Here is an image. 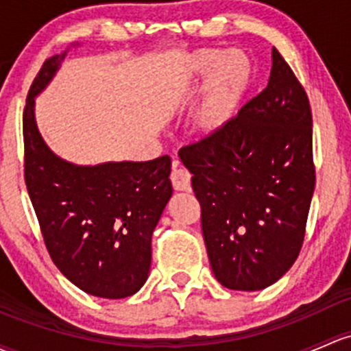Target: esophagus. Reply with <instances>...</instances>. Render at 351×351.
<instances>
[{"label":"esophagus","mask_w":351,"mask_h":351,"mask_svg":"<svg viewBox=\"0 0 351 351\" xmlns=\"http://www.w3.org/2000/svg\"><path fill=\"white\" fill-rule=\"evenodd\" d=\"M169 180H171V185L176 191L191 190V175L180 165V161H173V169L171 175H169Z\"/></svg>","instance_id":"34e87169"}]
</instances>
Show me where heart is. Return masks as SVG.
<instances>
[{"label":"heart","mask_w":351,"mask_h":351,"mask_svg":"<svg viewBox=\"0 0 351 351\" xmlns=\"http://www.w3.org/2000/svg\"><path fill=\"white\" fill-rule=\"evenodd\" d=\"M210 73L204 97L195 110L193 124L200 134L215 136L222 132L234 116L239 99L252 77V64L242 51L222 49L195 50L183 62V79L186 82L202 79Z\"/></svg>","instance_id":"1"}]
</instances>
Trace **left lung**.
I'll return each mask as SVG.
<instances>
[{"label":"left lung","mask_w":351,"mask_h":351,"mask_svg":"<svg viewBox=\"0 0 351 351\" xmlns=\"http://www.w3.org/2000/svg\"><path fill=\"white\" fill-rule=\"evenodd\" d=\"M178 156L193 175L217 281L259 291L282 278L300 256L316 173L309 99L278 50L267 87Z\"/></svg>","instance_id":"1"}]
</instances>
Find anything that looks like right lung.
I'll use <instances>...</instances> for the list:
<instances>
[{"label":"right lung","mask_w":351,"mask_h":351,"mask_svg":"<svg viewBox=\"0 0 351 351\" xmlns=\"http://www.w3.org/2000/svg\"><path fill=\"white\" fill-rule=\"evenodd\" d=\"M67 51L43 62L23 110L25 183L53 264L84 293H138L151 265V235L173 193L169 156L77 166L45 145L35 123L40 94Z\"/></svg>","instance_id":"1"}]
</instances>
